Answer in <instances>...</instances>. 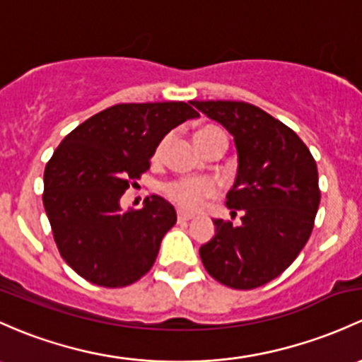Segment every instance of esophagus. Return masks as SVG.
I'll return each mask as SVG.
<instances>
[{"mask_svg":"<svg viewBox=\"0 0 362 362\" xmlns=\"http://www.w3.org/2000/svg\"><path fill=\"white\" fill-rule=\"evenodd\" d=\"M177 218H178V222H189V220H192V218H194V216H192V215H189V213H184V211H178Z\"/></svg>","mask_w":362,"mask_h":362,"instance_id":"esophagus-1","label":"esophagus"}]
</instances>
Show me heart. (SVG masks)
Returning <instances> with one entry per match:
<instances>
[{"label": "heart", "instance_id": "obj_1", "mask_svg": "<svg viewBox=\"0 0 362 362\" xmlns=\"http://www.w3.org/2000/svg\"><path fill=\"white\" fill-rule=\"evenodd\" d=\"M220 132L216 128H203L196 133V142L197 140L204 139V136L211 135V133ZM170 142V136H165L161 142L156 147V158L163 156L166 146ZM216 185L211 180H194V178H178V180L170 182L165 185V194L171 203L177 204L178 208L185 211H197L203 208L204 201L210 199V197L216 196Z\"/></svg>", "mask_w": 362, "mask_h": 362}]
</instances>
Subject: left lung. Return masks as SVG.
<instances>
[{"instance_id": "1", "label": "left lung", "mask_w": 362, "mask_h": 362, "mask_svg": "<svg viewBox=\"0 0 362 362\" xmlns=\"http://www.w3.org/2000/svg\"><path fill=\"white\" fill-rule=\"evenodd\" d=\"M234 136L238 175L227 192L232 215L216 218L215 235L199 248L204 269L234 290H253L276 279L309 241L317 213V166L291 128L257 105L232 100L192 102Z\"/></svg>"}]
</instances>
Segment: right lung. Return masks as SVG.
<instances>
[{
	"label": "right lung",
	"instance_id": "obj_1",
	"mask_svg": "<svg viewBox=\"0 0 362 362\" xmlns=\"http://www.w3.org/2000/svg\"><path fill=\"white\" fill-rule=\"evenodd\" d=\"M191 104L112 105L74 128L53 152L45 168V210L62 258L90 283L123 288L154 265L177 211L159 196L128 211L119 199L149 170L166 133L199 116Z\"/></svg>",
	"mask_w": 362,
	"mask_h": 362
}]
</instances>
